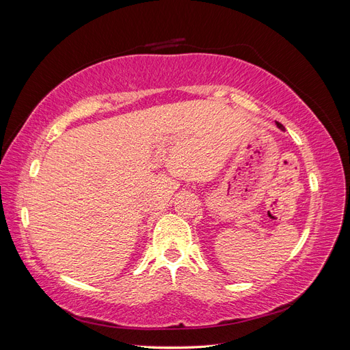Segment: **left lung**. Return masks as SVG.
Returning <instances> with one entry per match:
<instances>
[{"label":"left lung","mask_w":350,"mask_h":350,"mask_svg":"<svg viewBox=\"0 0 350 350\" xmlns=\"http://www.w3.org/2000/svg\"><path fill=\"white\" fill-rule=\"evenodd\" d=\"M278 126H279V129H280V130H283V125H282V124H279V122H278Z\"/></svg>","instance_id":"left-lung-1"}]
</instances>
